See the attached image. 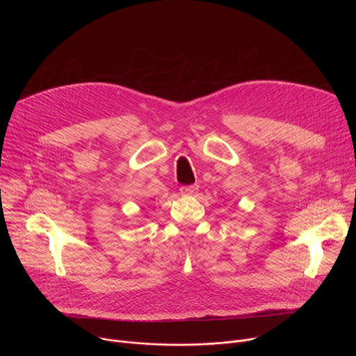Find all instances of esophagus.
<instances>
[{
  "instance_id": "34e87169",
  "label": "esophagus",
  "mask_w": 356,
  "mask_h": 356,
  "mask_svg": "<svg viewBox=\"0 0 356 356\" xmlns=\"http://www.w3.org/2000/svg\"><path fill=\"white\" fill-rule=\"evenodd\" d=\"M197 190H198V186H195V184H191V186H181V188H180L181 194H184V195H191V194L197 193Z\"/></svg>"
}]
</instances>
